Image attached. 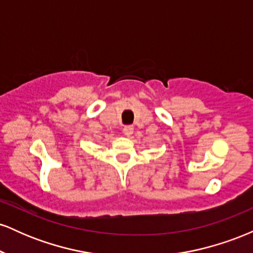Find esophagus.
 I'll list each match as a JSON object with an SVG mask.
<instances>
[{
	"label": "esophagus",
	"mask_w": 253,
	"mask_h": 253,
	"mask_svg": "<svg viewBox=\"0 0 253 253\" xmlns=\"http://www.w3.org/2000/svg\"><path fill=\"white\" fill-rule=\"evenodd\" d=\"M133 130H134V128H133V126H125L123 132L124 134L126 136H130L133 134Z\"/></svg>",
	"instance_id": "34e87169"
}]
</instances>
